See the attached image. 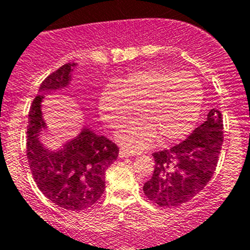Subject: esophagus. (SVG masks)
I'll use <instances>...</instances> for the list:
<instances>
[{"mask_svg": "<svg viewBox=\"0 0 250 250\" xmlns=\"http://www.w3.org/2000/svg\"><path fill=\"white\" fill-rule=\"evenodd\" d=\"M119 154H120L121 158H127V156L136 155V152L130 151V150H127V149H120V152H119Z\"/></svg>", "mask_w": 250, "mask_h": 250, "instance_id": "esophagus-1", "label": "esophagus"}]
</instances>
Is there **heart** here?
<instances>
[{"mask_svg":"<svg viewBox=\"0 0 250 250\" xmlns=\"http://www.w3.org/2000/svg\"><path fill=\"white\" fill-rule=\"evenodd\" d=\"M203 99V86L193 74L152 67L106 85L99 111L107 126L118 129L139 107L141 118L121 127L116 138L125 146L144 149L159 135L161 140L174 141L189 134L199 118Z\"/></svg>","mask_w":250,"mask_h":250,"instance_id":"heart-1","label":"heart"}]
</instances>
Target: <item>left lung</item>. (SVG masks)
Returning a JSON list of instances; mask_svg holds the SVG:
<instances>
[{
    "label": "left lung",
    "instance_id": "8db88e82",
    "mask_svg": "<svg viewBox=\"0 0 250 250\" xmlns=\"http://www.w3.org/2000/svg\"><path fill=\"white\" fill-rule=\"evenodd\" d=\"M223 129L222 112L211 109L207 121L185 140L154 152V173L143 188L147 199L163 208L178 207L203 190L219 160Z\"/></svg>",
    "mask_w": 250,
    "mask_h": 250
}]
</instances>
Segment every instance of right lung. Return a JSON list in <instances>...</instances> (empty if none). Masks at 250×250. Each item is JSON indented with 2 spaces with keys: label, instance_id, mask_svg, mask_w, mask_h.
<instances>
[{
  "label": "right lung",
  "instance_id": "right-lung-1",
  "mask_svg": "<svg viewBox=\"0 0 250 250\" xmlns=\"http://www.w3.org/2000/svg\"><path fill=\"white\" fill-rule=\"evenodd\" d=\"M65 63L48 75L40 92L65 89L72 67ZM43 94L37 95L28 112L27 161L37 187L51 202L66 210L80 211L98 203L105 190V171L119 155L118 145L105 136L83 129L59 151H48L40 143L45 126L41 112Z\"/></svg>",
  "mask_w": 250,
  "mask_h": 250
}]
</instances>
